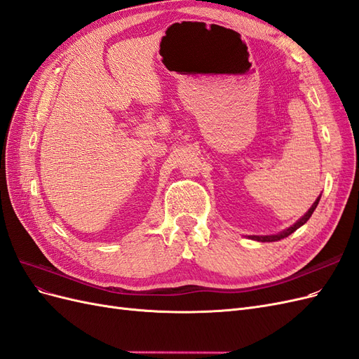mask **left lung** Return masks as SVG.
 Returning a JSON list of instances; mask_svg holds the SVG:
<instances>
[{
    "mask_svg": "<svg viewBox=\"0 0 359 359\" xmlns=\"http://www.w3.org/2000/svg\"><path fill=\"white\" fill-rule=\"evenodd\" d=\"M319 201H320V196L316 199V202H314V203L311 205V208H310V210H309L306 214H304V215L301 217V219H299V220H298L295 224L290 226V227H287V229H286V231H283V232H281V233H277V235H269V236H255V235H253V236H250V238H252V240L260 241V243H273V241L283 240V238L289 236L290 233H293V232H295L297 229H299V227H301L304 223H307V220H309L310 217H311L313 211L316 210V206H318Z\"/></svg>",
    "mask_w": 359,
    "mask_h": 359,
    "instance_id": "1",
    "label": "left lung"
}]
</instances>
